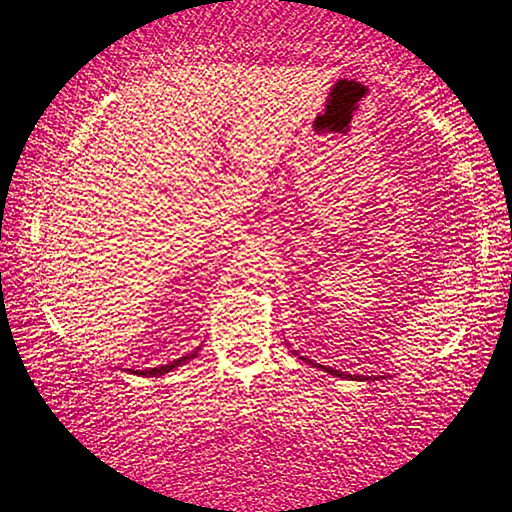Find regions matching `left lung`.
Here are the masks:
<instances>
[{
    "mask_svg": "<svg viewBox=\"0 0 512 512\" xmlns=\"http://www.w3.org/2000/svg\"><path fill=\"white\" fill-rule=\"evenodd\" d=\"M293 355H297V352L293 350ZM300 359H304L306 364H313L311 359H306V357H300ZM313 366H318V368H322V371L325 373H329V375H336V377H350V380H371V377H366V375H345V373H341V371H334V368H327V366H320V364H313Z\"/></svg>",
    "mask_w": 512,
    "mask_h": 512,
    "instance_id": "obj_1",
    "label": "left lung"
}]
</instances>
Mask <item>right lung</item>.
<instances>
[{
    "label": "right lung",
    "mask_w": 512,
    "mask_h": 512,
    "mask_svg": "<svg viewBox=\"0 0 512 512\" xmlns=\"http://www.w3.org/2000/svg\"><path fill=\"white\" fill-rule=\"evenodd\" d=\"M199 350H201V348H196L194 352H190V355H185V357H180V359H174V361H171V364L155 366V368H144V371H132V373H137V375H141V377H160V375H167V373L174 371V368L183 366V364H187V361H190V359H194L196 355H199Z\"/></svg>",
    "instance_id": "obj_1"
}]
</instances>
